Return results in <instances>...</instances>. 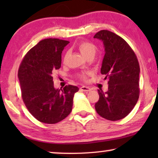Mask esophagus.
<instances>
[{"label":"esophagus","instance_id":"obj_1","mask_svg":"<svg viewBox=\"0 0 158 158\" xmlns=\"http://www.w3.org/2000/svg\"><path fill=\"white\" fill-rule=\"evenodd\" d=\"M80 90H82V91H84V92H88V91H90L91 89H90L89 87H88V86L83 85V86H82V87L80 88Z\"/></svg>","mask_w":158,"mask_h":158}]
</instances>
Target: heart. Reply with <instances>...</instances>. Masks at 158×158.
<instances>
[{
  "instance_id": "obj_1",
  "label": "heart",
  "mask_w": 158,
  "mask_h": 158,
  "mask_svg": "<svg viewBox=\"0 0 158 158\" xmlns=\"http://www.w3.org/2000/svg\"><path fill=\"white\" fill-rule=\"evenodd\" d=\"M78 49L81 53L85 57L88 56H94L96 52V47L93 43L88 42V41H83L78 44ZM81 79L85 80L86 78L85 74H81L80 75Z\"/></svg>"
}]
</instances>
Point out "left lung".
Returning <instances> with one entry per match:
<instances>
[{"mask_svg": "<svg viewBox=\"0 0 158 158\" xmlns=\"http://www.w3.org/2000/svg\"><path fill=\"white\" fill-rule=\"evenodd\" d=\"M103 42L105 55L101 73L108 79L106 92L98 90L97 113L110 121L124 118L131 111L139 96V64L137 56L124 39L108 30L94 36Z\"/></svg>", "mask_w": 158, "mask_h": 158, "instance_id": "8db88e82", "label": "left lung"}]
</instances>
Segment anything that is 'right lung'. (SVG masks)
<instances>
[{
	"mask_svg": "<svg viewBox=\"0 0 158 158\" xmlns=\"http://www.w3.org/2000/svg\"><path fill=\"white\" fill-rule=\"evenodd\" d=\"M69 43L52 38L40 41L28 52L19 66L23 102L31 115L45 124H55L66 118L79 90L71 85L60 89L54 87L52 74L61 67L62 52Z\"/></svg>",
	"mask_w": 158,
	"mask_h": 158,
	"instance_id": "1",
	"label": "right lung"
}]
</instances>
